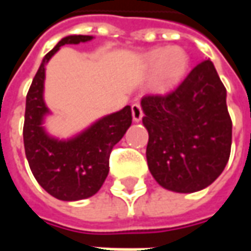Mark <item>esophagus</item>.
Here are the masks:
<instances>
[{
  "label": "esophagus",
  "mask_w": 251,
  "mask_h": 251,
  "mask_svg": "<svg viewBox=\"0 0 251 251\" xmlns=\"http://www.w3.org/2000/svg\"><path fill=\"white\" fill-rule=\"evenodd\" d=\"M131 115H133V121L134 122H140L142 118V109H141V104L140 103H133L131 104Z\"/></svg>",
  "instance_id": "esophagus-1"
}]
</instances>
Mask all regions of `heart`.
Masks as SVG:
<instances>
[{"mask_svg": "<svg viewBox=\"0 0 251 251\" xmlns=\"http://www.w3.org/2000/svg\"><path fill=\"white\" fill-rule=\"evenodd\" d=\"M144 66L147 68H156L157 84L174 86L188 71L189 56L181 47L154 48L144 56Z\"/></svg>", "mask_w": 251, "mask_h": 251, "instance_id": "1", "label": "heart"}]
</instances>
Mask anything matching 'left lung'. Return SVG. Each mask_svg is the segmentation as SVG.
<instances>
[{
	"instance_id": "obj_1",
	"label": "left lung",
	"mask_w": 251,
	"mask_h": 251,
	"mask_svg": "<svg viewBox=\"0 0 251 251\" xmlns=\"http://www.w3.org/2000/svg\"><path fill=\"white\" fill-rule=\"evenodd\" d=\"M226 88L214 63H199L174 91L145 95L148 167L163 188L191 194L212 184L231 151Z\"/></svg>"
}]
</instances>
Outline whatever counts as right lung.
<instances>
[{"instance_id": "1", "label": "right lung", "mask_w": 251, "mask_h": 251, "mask_svg": "<svg viewBox=\"0 0 251 251\" xmlns=\"http://www.w3.org/2000/svg\"><path fill=\"white\" fill-rule=\"evenodd\" d=\"M93 36L71 35L47 53L26 94L24 148L30 171L37 183L53 198L75 201L98 192L109 175L111 149L131 125L130 106L104 115L76 136L59 140L48 134L44 121L50 109L44 102L46 64L66 44L93 40Z\"/></svg>"}]
</instances>
